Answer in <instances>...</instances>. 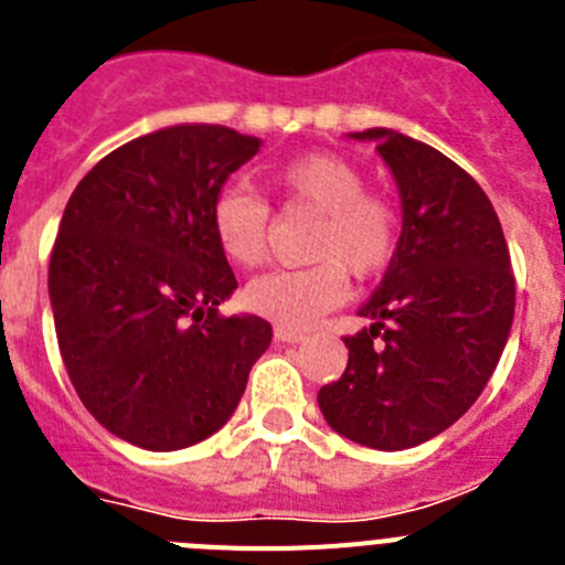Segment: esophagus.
Wrapping results in <instances>:
<instances>
[{
  "instance_id": "esophagus-1",
  "label": "esophagus",
  "mask_w": 565,
  "mask_h": 565,
  "mask_svg": "<svg viewBox=\"0 0 565 565\" xmlns=\"http://www.w3.org/2000/svg\"><path fill=\"white\" fill-rule=\"evenodd\" d=\"M274 337H277V342L294 344V342H302V339H306V333L294 331V328H286V326H277L274 328Z\"/></svg>"
}]
</instances>
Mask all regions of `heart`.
Returning a JSON list of instances; mask_svg holds the SVG:
<instances>
[{
  "label": "heart",
  "mask_w": 565,
  "mask_h": 565,
  "mask_svg": "<svg viewBox=\"0 0 565 565\" xmlns=\"http://www.w3.org/2000/svg\"><path fill=\"white\" fill-rule=\"evenodd\" d=\"M266 183L294 209L317 212L308 239L311 266L263 274L246 286V306L277 326L311 328L348 297L356 279L382 274L402 246V209L391 194L367 186L356 161L313 149L268 169ZM212 232L228 263L257 268L268 257L271 206L248 186H226L212 203Z\"/></svg>",
  "instance_id": "obj_1"
}]
</instances>
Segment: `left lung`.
Here are the masks:
<instances>
[{"label": "left lung", "mask_w": 565, "mask_h": 565, "mask_svg": "<svg viewBox=\"0 0 565 565\" xmlns=\"http://www.w3.org/2000/svg\"><path fill=\"white\" fill-rule=\"evenodd\" d=\"M353 138L379 141L396 178L402 246L359 308L371 326L342 337L348 367L317 402L339 436L407 450L487 387L515 317V274L495 209L458 163L393 129Z\"/></svg>", "instance_id": "obj_1"}]
</instances>
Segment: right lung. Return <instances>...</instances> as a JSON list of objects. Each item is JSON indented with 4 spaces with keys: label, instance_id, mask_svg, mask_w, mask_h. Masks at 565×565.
Segmentation results:
<instances>
[{
    "label": "right lung",
    "instance_id": "right-lung-1",
    "mask_svg": "<svg viewBox=\"0 0 565 565\" xmlns=\"http://www.w3.org/2000/svg\"><path fill=\"white\" fill-rule=\"evenodd\" d=\"M259 149L228 127L135 138L70 194L50 254V302L67 376L98 424L143 450L217 433L271 344L259 317H223L237 288L212 203Z\"/></svg>",
    "mask_w": 565,
    "mask_h": 565
}]
</instances>
